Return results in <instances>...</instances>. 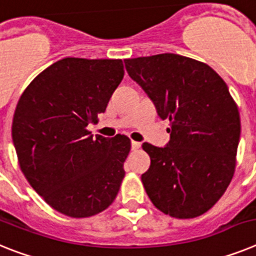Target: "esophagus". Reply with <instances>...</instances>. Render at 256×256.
Masks as SVG:
<instances>
[{
	"label": "esophagus",
	"instance_id": "obj_1",
	"mask_svg": "<svg viewBox=\"0 0 256 256\" xmlns=\"http://www.w3.org/2000/svg\"><path fill=\"white\" fill-rule=\"evenodd\" d=\"M131 148H132V150H136L140 148V143H138V142L135 140H131Z\"/></svg>",
	"mask_w": 256,
	"mask_h": 256
}]
</instances>
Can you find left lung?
<instances>
[{"mask_svg": "<svg viewBox=\"0 0 256 256\" xmlns=\"http://www.w3.org/2000/svg\"><path fill=\"white\" fill-rule=\"evenodd\" d=\"M128 76L170 121V142L143 143L150 157L142 175L153 205L172 218L200 216L232 180L241 134L237 104L211 66L178 54L125 59Z\"/></svg>", "mask_w": 256, "mask_h": 256, "instance_id": "obj_1", "label": "left lung"}]
</instances>
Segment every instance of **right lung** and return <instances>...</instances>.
<instances>
[{
	"label": "right lung",
	"instance_id": "1",
	"mask_svg": "<svg viewBox=\"0 0 256 256\" xmlns=\"http://www.w3.org/2000/svg\"><path fill=\"white\" fill-rule=\"evenodd\" d=\"M121 59L64 58L24 90L12 118V142L24 176L46 204L88 218L114 201L130 152L125 135L92 136L124 78Z\"/></svg>",
	"mask_w": 256,
	"mask_h": 256
}]
</instances>
